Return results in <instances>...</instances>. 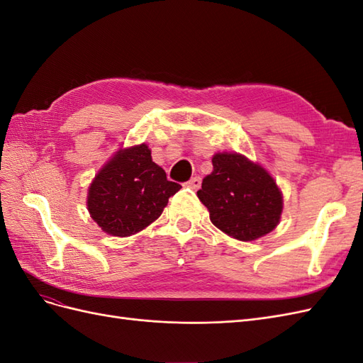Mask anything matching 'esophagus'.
I'll use <instances>...</instances> for the list:
<instances>
[{
  "instance_id": "34e87169",
  "label": "esophagus",
  "mask_w": 363,
  "mask_h": 363,
  "mask_svg": "<svg viewBox=\"0 0 363 363\" xmlns=\"http://www.w3.org/2000/svg\"><path fill=\"white\" fill-rule=\"evenodd\" d=\"M186 186H188V188H191V189H194V191L200 189V186H201V179H200V177H192L188 183H186Z\"/></svg>"
}]
</instances>
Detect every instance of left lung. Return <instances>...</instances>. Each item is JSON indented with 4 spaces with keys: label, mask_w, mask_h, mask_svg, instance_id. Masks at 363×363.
<instances>
[{
    "label": "left lung",
    "mask_w": 363,
    "mask_h": 363,
    "mask_svg": "<svg viewBox=\"0 0 363 363\" xmlns=\"http://www.w3.org/2000/svg\"><path fill=\"white\" fill-rule=\"evenodd\" d=\"M212 163V174L196 192L212 224L242 242L271 233L283 212V195L272 175L239 152H215Z\"/></svg>",
    "instance_id": "obj_1"
}]
</instances>
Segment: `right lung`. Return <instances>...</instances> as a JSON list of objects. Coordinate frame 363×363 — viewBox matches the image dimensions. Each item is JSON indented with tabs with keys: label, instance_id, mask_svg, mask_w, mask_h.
Segmentation results:
<instances>
[{
	"label": "right lung",
	"instance_id": "right-lung-1",
	"mask_svg": "<svg viewBox=\"0 0 363 363\" xmlns=\"http://www.w3.org/2000/svg\"><path fill=\"white\" fill-rule=\"evenodd\" d=\"M180 188L152 162L147 144L121 147L96 172L86 206L103 232L127 238L155 223Z\"/></svg>",
	"mask_w": 363,
	"mask_h": 363
}]
</instances>
